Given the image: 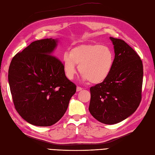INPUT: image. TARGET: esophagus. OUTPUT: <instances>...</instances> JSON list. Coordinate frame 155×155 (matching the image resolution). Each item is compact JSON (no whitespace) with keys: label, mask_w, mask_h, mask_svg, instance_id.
<instances>
[{"label":"esophagus","mask_w":155,"mask_h":155,"mask_svg":"<svg viewBox=\"0 0 155 155\" xmlns=\"http://www.w3.org/2000/svg\"><path fill=\"white\" fill-rule=\"evenodd\" d=\"M83 89V88H81V87H77V91H80Z\"/></svg>","instance_id":"34e87169"}]
</instances>
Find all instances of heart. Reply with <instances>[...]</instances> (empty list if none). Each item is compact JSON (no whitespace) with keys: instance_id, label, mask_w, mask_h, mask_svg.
<instances>
[{"instance_id":"1","label":"heart","mask_w":155,"mask_h":155,"mask_svg":"<svg viewBox=\"0 0 155 155\" xmlns=\"http://www.w3.org/2000/svg\"><path fill=\"white\" fill-rule=\"evenodd\" d=\"M65 74L73 79L78 65L80 73L84 80L97 84L104 81L110 74L114 63V55L109 48L103 45H80L72 48L70 54L62 58Z\"/></svg>"}]
</instances>
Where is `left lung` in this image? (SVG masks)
<instances>
[{"mask_svg": "<svg viewBox=\"0 0 155 155\" xmlns=\"http://www.w3.org/2000/svg\"><path fill=\"white\" fill-rule=\"evenodd\" d=\"M114 48L113 67L108 77L90 88L89 110L102 123L116 124L135 112L142 98L143 62L122 39L110 37Z\"/></svg>", "mask_w": 155, "mask_h": 155, "instance_id": "left-lung-1", "label": "left lung"}]
</instances>
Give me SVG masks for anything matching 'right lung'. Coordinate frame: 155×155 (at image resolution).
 <instances>
[{"mask_svg":"<svg viewBox=\"0 0 155 155\" xmlns=\"http://www.w3.org/2000/svg\"><path fill=\"white\" fill-rule=\"evenodd\" d=\"M57 41L31 42L12 58L8 83L13 103L23 119L49 127L63 117L77 86L65 75L63 63L52 55Z\"/></svg>","mask_w":155,"mask_h":155,"instance_id":"right-lung-1","label":"right lung"}]
</instances>
